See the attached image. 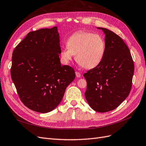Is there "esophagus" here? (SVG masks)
I'll list each match as a JSON object with an SVG mask.
<instances>
[{"label": "esophagus", "mask_w": 146, "mask_h": 146, "mask_svg": "<svg viewBox=\"0 0 146 146\" xmlns=\"http://www.w3.org/2000/svg\"><path fill=\"white\" fill-rule=\"evenodd\" d=\"M75 74H76V76L77 78H80V77H81V73H80L78 72H75Z\"/></svg>", "instance_id": "1"}]
</instances>
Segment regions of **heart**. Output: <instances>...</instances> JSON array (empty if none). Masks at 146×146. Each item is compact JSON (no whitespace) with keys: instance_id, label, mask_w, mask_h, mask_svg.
Here are the masks:
<instances>
[{"instance_id":"obj_1","label":"heart","mask_w":146,"mask_h":146,"mask_svg":"<svg viewBox=\"0 0 146 146\" xmlns=\"http://www.w3.org/2000/svg\"><path fill=\"white\" fill-rule=\"evenodd\" d=\"M106 50V42L101 36L79 31L67 39V46L60 51V58L64 64H69L75 55L77 62L82 67L92 69L101 63Z\"/></svg>"}]
</instances>
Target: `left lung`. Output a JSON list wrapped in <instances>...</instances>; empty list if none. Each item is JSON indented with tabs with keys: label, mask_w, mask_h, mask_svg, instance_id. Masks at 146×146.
Masks as SVG:
<instances>
[{
	"label": "left lung",
	"mask_w": 146,
	"mask_h": 146,
	"mask_svg": "<svg viewBox=\"0 0 146 146\" xmlns=\"http://www.w3.org/2000/svg\"><path fill=\"white\" fill-rule=\"evenodd\" d=\"M104 58L98 67L83 76L87 81L85 96L92 109L104 113L115 109L129 95L134 73L130 50L121 37L104 28Z\"/></svg>",
	"instance_id": "8db88e82"
}]
</instances>
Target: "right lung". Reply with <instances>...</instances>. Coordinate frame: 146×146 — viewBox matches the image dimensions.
Masks as SVG:
<instances>
[{
	"label": "right lung",
	"mask_w": 146,
	"mask_h": 146,
	"mask_svg": "<svg viewBox=\"0 0 146 146\" xmlns=\"http://www.w3.org/2000/svg\"><path fill=\"white\" fill-rule=\"evenodd\" d=\"M58 29L30 32L13 51L11 76L21 101L30 109L45 113L62 101L74 70L62 65Z\"/></svg>",
	"instance_id": "add662e5"
}]
</instances>
